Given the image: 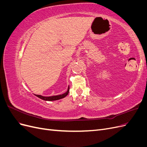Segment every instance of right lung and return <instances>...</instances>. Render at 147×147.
Segmentation results:
<instances>
[{
	"mask_svg": "<svg viewBox=\"0 0 147 147\" xmlns=\"http://www.w3.org/2000/svg\"><path fill=\"white\" fill-rule=\"evenodd\" d=\"M69 92V86L68 88V90L66 92L64 93V94H61V95H58V96H50V97H44L40 95H35L37 97H39L40 99H41L44 100H47V101H53V100H59L61 99H63L65 96H67Z\"/></svg>",
	"mask_w": 147,
	"mask_h": 147,
	"instance_id": "1",
	"label": "right lung"
}]
</instances>
